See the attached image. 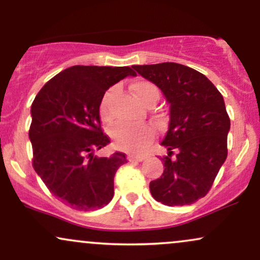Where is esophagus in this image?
<instances>
[{
    "label": "esophagus",
    "instance_id": "34e87169",
    "mask_svg": "<svg viewBox=\"0 0 260 260\" xmlns=\"http://www.w3.org/2000/svg\"><path fill=\"white\" fill-rule=\"evenodd\" d=\"M145 155H128L127 159L129 161H137V162H140V161L145 160Z\"/></svg>",
    "mask_w": 260,
    "mask_h": 260
}]
</instances>
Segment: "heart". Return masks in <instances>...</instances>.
Listing matches in <instances>:
<instances>
[{"instance_id": "b5f03b06", "label": "heart", "mask_w": 260, "mask_h": 260, "mask_svg": "<svg viewBox=\"0 0 260 260\" xmlns=\"http://www.w3.org/2000/svg\"><path fill=\"white\" fill-rule=\"evenodd\" d=\"M132 90L140 103L147 106H153L160 98L159 88L148 80H137L132 85ZM117 94V88L112 86L104 94L100 103L101 117L109 120L111 117V104ZM111 137L117 145L124 150L138 151L150 142L154 137V128L148 124L131 127L123 123H117L112 127Z\"/></svg>"}]
</instances>
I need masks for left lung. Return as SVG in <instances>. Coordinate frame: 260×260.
I'll return each mask as SVG.
<instances>
[{
    "label": "left lung",
    "instance_id": "1",
    "mask_svg": "<svg viewBox=\"0 0 260 260\" xmlns=\"http://www.w3.org/2000/svg\"><path fill=\"white\" fill-rule=\"evenodd\" d=\"M157 85L170 104V123L161 144L164 172L150 182L155 201L189 205L207 196L228 157L230 117L221 92L204 74L187 66L164 62L134 66Z\"/></svg>",
    "mask_w": 260,
    "mask_h": 260
}]
</instances>
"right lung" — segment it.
Instances as JSON below:
<instances>
[{"label":"right lung","instance_id":"obj_1","mask_svg":"<svg viewBox=\"0 0 260 260\" xmlns=\"http://www.w3.org/2000/svg\"><path fill=\"white\" fill-rule=\"evenodd\" d=\"M136 76L131 67L73 66L45 84L31 104L29 139L32 168L56 198L91 211L113 197V177L126 154L98 157L110 143L100 122V103L110 86Z\"/></svg>","mask_w":260,"mask_h":260}]
</instances>
